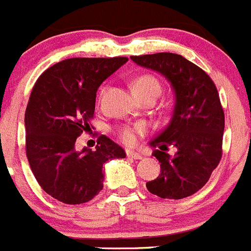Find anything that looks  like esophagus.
<instances>
[{"mask_svg":"<svg viewBox=\"0 0 251 251\" xmlns=\"http://www.w3.org/2000/svg\"><path fill=\"white\" fill-rule=\"evenodd\" d=\"M126 156H127V158H131V159H141V158H143V156H141L139 152L130 151V150H126Z\"/></svg>","mask_w":251,"mask_h":251,"instance_id":"1","label":"esophagus"}]
</instances>
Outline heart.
<instances>
[{"instance_id": "1", "label": "heart", "mask_w": 251, "mask_h": 251, "mask_svg": "<svg viewBox=\"0 0 251 251\" xmlns=\"http://www.w3.org/2000/svg\"><path fill=\"white\" fill-rule=\"evenodd\" d=\"M132 89L139 97H147V96H155L158 97L162 93V83L160 80L150 73L139 74L132 82ZM104 93V88L101 89L100 97ZM148 132V126L144 123L126 124L120 126L116 130L119 139L126 145H134L138 141V138L144 136Z\"/></svg>"}]
</instances>
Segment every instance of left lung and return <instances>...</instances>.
<instances>
[{
    "label": "left lung",
    "instance_id": "8db88e82",
    "mask_svg": "<svg viewBox=\"0 0 251 251\" xmlns=\"http://www.w3.org/2000/svg\"><path fill=\"white\" fill-rule=\"evenodd\" d=\"M139 65L171 80L176 103L171 121L150 145L160 164L156 179L147 183L150 193L180 200L202 188L222 158L225 113L213 80L198 65L174 53L132 55ZM169 146L176 148L171 157Z\"/></svg>",
    "mask_w": 251,
    "mask_h": 251
}]
</instances>
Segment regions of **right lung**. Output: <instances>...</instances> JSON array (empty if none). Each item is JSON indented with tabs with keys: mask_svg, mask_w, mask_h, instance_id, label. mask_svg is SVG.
<instances>
[{
	"mask_svg": "<svg viewBox=\"0 0 251 251\" xmlns=\"http://www.w3.org/2000/svg\"><path fill=\"white\" fill-rule=\"evenodd\" d=\"M126 62V56L71 58L48 68L32 87L25 112L26 156L41 188L63 203L91 201L103 188L104 163L126 156L104 135H97L95 150L75 148L92 126L97 89Z\"/></svg>",
	"mask_w": 251,
	"mask_h": 251,
	"instance_id": "add662e5",
	"label": "right lung"
}]
</instances>
